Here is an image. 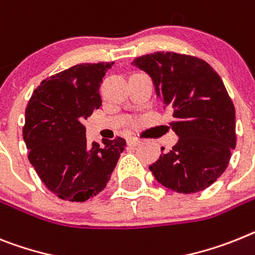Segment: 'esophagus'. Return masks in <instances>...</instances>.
<instances>
[{
  "label": "esophagus",
  "mask_w": 255,
  "mask_h": 255,
  "mask_svg": "<svg viewBox=\"0 0 255 255\" xmlns=\"http://www.w3.org/2000/svg\"><path fill=\"white\" fill-rule=\"evenodd\" d=\"M140 143H142V140L138 138H130L129 140H128V144L129 145H138L140 144Z\"/></svg>",
  "instance_id": "1"
}]
</instances>
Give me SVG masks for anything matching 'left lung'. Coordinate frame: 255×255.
<instances>
[{
	"mask_svg": "<svg viewBox=\"0 0 255 255\" xmlns=\"http://www.w3.org/2000/svg\"><path fill=\"white\" fill-rule=\"evenodd\" d=\"M132 65L151 76L179 136L149 170L175 192L204 191L227 169L236 147L235 107L222 78L205 60L171 51L139 56Z\"/></svg>",
	"mask_w": 255,
	"mask_h": 255,
	"instance_id": "8db88e82",
	"label": "left lung"
}]
</instances>
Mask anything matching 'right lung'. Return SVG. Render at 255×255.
<instances>
[{
	"label": "right lung",
	"mask_w": 255,
	"mask_h": 255,
	"mask_svg": "<svg viewBox=\"0 0 255 255\" xmlns=\"http://www.w3.org/2000/svg\"><path fill=\"white\" fill-rule=\"evenodd\" d=\"M112 63H84L43 80L25 108L28 158L54 195L84 202L104 190L125 139L86 144L84 121L102 106L99 88Z\"/></svg>",
	"instance_id": "add662e5"
}]
</instances>
